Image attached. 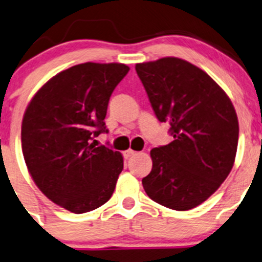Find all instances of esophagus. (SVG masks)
I'll list each match as a JSON object with an SVG mask.
<instances>
[{
    "instance_id": "1",
    "label": "esophagus",
    "mask_w": 262,
    "mask_h": 262,
    "mask_svg": "<svg viewBox=\"0 0 262 262\" xmlns=\"http://www.w3.org/2000/svg\"><path fill=\"white\" fill-rule=\"evenodd\" d=\"M136 154H137V152H134V150H132V149H128L124 152V157H125V158H130V157L136 156Z\"/></svg>"
}]
</instances>
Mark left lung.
Returning <instances> with one entry per match:
<instances>
[{
  "label": "left lung",
  "instance_id": "left-lung-1",
  "mask_svg": "<svg viewBox=\"0 0 262 262\" xmlns=\"http://www.w3.org/2000/svg\"><path fill=\"white\" fill-rule=\"evenodd\" d=\"M159 122L173 140L153 148V167L142 180L148 197L176 211L205 202L235 162L238 120L227 94L208 74L186 60L163 57L136 65Z\"/></svg>",
  "mask_w": 262,
  "mask_h": 262
}]
</instances>
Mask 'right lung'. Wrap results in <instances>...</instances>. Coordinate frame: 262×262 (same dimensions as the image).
I'll use <instances>...</instances> for the list:
<instances>
[{"instance_id":"add662e5","label":"right lung","mask_w":262,"mask_h":262,"mask_svg":"<svg viewBox=\"0 0 262 262\" xmlns=\"http://www.w3.org/2000/svg\"><path fill=\"white\" fill-rule=\"evenodd\" d=\"M128 71L118 62L71 66L42 85L24 114L27 169L49 200L73 213L108 202L123 170L122 154L95 138L108 133L110 95Z\"/></svg>"}]
</instances>
